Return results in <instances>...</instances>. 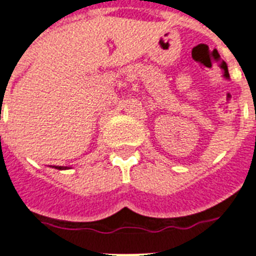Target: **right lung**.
Here are the masks:
<instances>
[{"label":"right lung","mask_w":256,"mask_h":256,"mask_svg":"<svg viewBox=\"0 0 256 256\" xmlns=\"http://www.w3.org/2000/svg\"><path fill=\"white\" fill-rule=\"evenodd\" d=\"M54 168H57V170H66V168H70L68 166H53Z\"/></svg>","instance_id":"1"}]
</instances>
